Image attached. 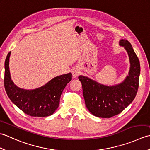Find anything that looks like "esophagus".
Instances as JSON below:
<instances>
[{"mask_svg":"<svg viewBox=\"0 0 150 150\" xmlns=\"http://www.w3.org/2000/svg\"><path fill=\"white\" fill-rule=\"evenodd\" d=\"M79 73H80V71H79L78 69H77V68L73 69V71H72L73 78H77L78 77V75H79Z\"/></svg>","mask_w":150,"mask_h":150,"instance_id":"1","label":"esophagus"}]
</instances>
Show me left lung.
Instances as JSON below:
<instances>
[{"mask_svg":"<svg viewBox=\"0 0 150 150\" xmlns=\"http://www.w3.org/2000/svg\"><path fill=\"white\" fill-rule=\"evenodd\" d=\"M119 45L128 53L130 63L128 75L121 83L107 86L83 75L79 77L86 106L94 116L110 118L117 115L132 103L137 93L141 71L139 60L128 40H120Z\"/></svg>","mask_w":150,"mask_h":150,"instance_id":"obj_1","label":"left lung"}]
</instances>
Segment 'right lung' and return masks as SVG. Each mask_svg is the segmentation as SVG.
I'll return each mask as SVG.
<instances>
[{
  "label": "right lung",
  "instance_id": "1",
  "mask_svg": "<svg viewBox=\"0 0 150 150\" xmlns=\"http://www.w3.org/2000/svg\"><path fill=\"white\" fill-rule=\"evenodd\" d=\"M9 52L4 64V87L9 99L24 113L31 117L52 115L58 108L60 98L67 84L72 79L71 73L54 77L34 90H24L13 82L9 71Z\"/></svg>",
  "mask_w": 150,
  "mask_h": 150
}]
</instances>
